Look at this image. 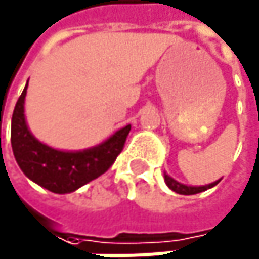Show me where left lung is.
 <instances>
[{"label":"left lung","instance_id":"1","mask_svg":"<svg viewBox=\"0 0 259 259\" xmlns=\"http://www.w3.org/2000/svg\"><path fill=\"white\" fill-rule=\"evenodd\" d=\"M164 181H165V184L169 186V189H172L174 192H177V193H180V195H195V193L204 192V190H207V189H210V187L217 186L221 180H218V181H215V183H212V184H207V186H199V187H195V186H186V184H181V183L175 181L174 178H170L169 175H165V174H164Z\"/></svg>","mask_w":259,"mask_h":259}]
</instances>
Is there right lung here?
Wrapping results in <instances>:
<instances>
[{
	"label": "right lung",
	"mask_w": 259,
	"mask_h": 259,
	"mask_svg": "<svg viewBox=\"0 0 259 259\" xmlns=\"http://www.w3.org/2000/svg\"><path fill=\"white\" fill-rule=\"evenodd\" d=\"M26 94L27 85L13 109L10 143L18 165L29 180L53 193H70L109 170L124 147L131 124L95 147L78 152L57 150L30 134L24 116Z\"/></svg>",
	"instance_id": "obj_1"
}]
</instances>
